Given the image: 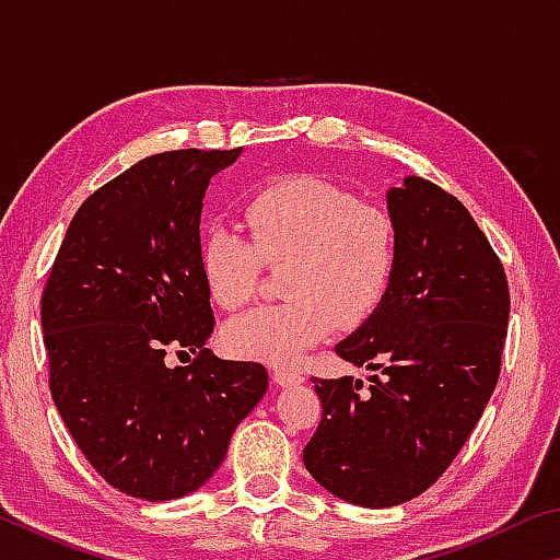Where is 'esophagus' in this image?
I'll return each mask as SVG.
<instances>
[{"mask_svg":"<svg viewBox=\"0 0 560 560\" xmlns=\"http://www.w3.org/2000/svg\"><path fill=\"white\" fill-rule=\"evenodd\" d=\"M273 381L281 387H289V385H299L303 381V375L299 371H291V368H273Z\"/></svg>","mask_w":560,"mask_h":560,"instance_id":"esophagus-1","label":"esophagus"}]
</instances>
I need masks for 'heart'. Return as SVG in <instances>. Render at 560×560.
<instances>
[{
    "mask_svg": "<svg viewBox=\"0 0 560 560\" xmlns=\"http://www.w3.org/2000/svg\"><path fill=\"white\" fill-rule=\"evenodd\" d=\"M249 240L212 226L200 244L205 287L217 306L242 308L259 289L264 261L287 264L291 301L230 320L222 343L232 355L289 365L330 328H353L381 306L390 287L397 232L383 207L363 205L320 177H287L257 189L244 205Z\"/></svg>",
    "mask_w": 560,
    "mask_h": 560,
    "instance_id": "b5f03b06",
    "label": "heart"
}]
</instances>
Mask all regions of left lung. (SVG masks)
<instances>
[{"label":"left lung","instance_id":"obj_1","mask_svg":"<svg viewBox=\"0 0 560 560\" xmlns=\"http://www.w3.org/2000/svg\"><path fill=\"white\" fill-rule=\"evenodd\" d=\"M397 232L385 299L336 353L373 371L320 381V417L303 464L355 506L420 497L450 467L494 393L509 326V283L457 197L422 177L387 189Z\"/></svg>","mask_w":560,"mask_h":560}]
</instances>
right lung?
<instances>
[{"mask_svg": "<svg viewBox=\"0 0 560 560\" xmlns=\"http://www.w3.org/2000/svg\"><path fill=\"white\" fill-rule=\"evenodd\" d=\"M236 150H170L98 187L66 230L42 296L56 410L103 479L167 501L200 489L269 387L267 368L205 348L200 269L210 179ZM170 349L198 358L170 369Z\"/></svg>", "mask_w": 560, "mask_h": 560, "instance_id": "add662e5", "label": "right lung"}]
</instances>
